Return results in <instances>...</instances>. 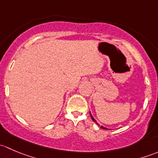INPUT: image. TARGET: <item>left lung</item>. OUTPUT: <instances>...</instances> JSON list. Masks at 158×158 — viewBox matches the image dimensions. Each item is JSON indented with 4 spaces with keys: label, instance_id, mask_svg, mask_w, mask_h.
<instances>
[{
    "label": "left lung",
    "instance_id": "1",
    "mask_svg": "<svg viewBox=\"0 0 158 158\" xmlns=\"http://www.w3.org/2000/svg\"><path fill=\"white\" fill-rule=\"evenodd\" d=\"M90 115H91V118H92V120H93V122H96V121H95V119H94V118L92 117V114H90ZM101 128H103V129H106V128H105V127H103V126H101Z\"/></svg>",
    "mask_w": 158,
    "mask_h": 158
}]
</instances>
